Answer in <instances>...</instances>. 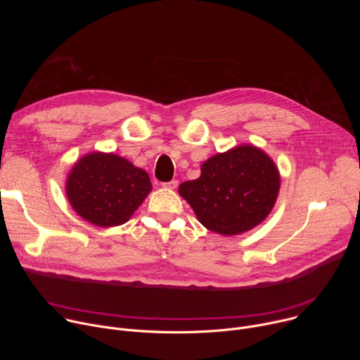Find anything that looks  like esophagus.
Segmentation results:
<instances>
[{
    "mask_svg": "<svg viewBox=\"0 0 360 360\" xmlns=\"http://www.w3.org/2000/svg\"><path fill=\"white\" fill-rule=\"evenodd\" d=\"M162 186H164V188H168V189H175V188L178 186V181H176V179H172V181H169V182H164Z\"/></svg>",
    "mask_w": 360,
    "mask_h": 360,
    "instance_id": "34e87169",
    "label": "esophagus"
}]
</instances>
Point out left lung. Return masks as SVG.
<instances>
[{"label": "left lung", "mask_w": 360, "mask_h": 360, "mask_svg": "<svg viewBox=\"0 0 360 360\" xmlns=\"http://www.w3.org/2000/svg\"><path fill=\"white\" fill-rule=\"evenodd\" d=\"M279 186L275 162L262 149L246 143L205 161L200 176L182 182L178 192L205 228L232 236L269 215Z\"/></svg>", "instance_id": "obj_1"}]
</instances>
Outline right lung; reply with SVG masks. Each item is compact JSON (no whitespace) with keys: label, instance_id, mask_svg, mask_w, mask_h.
<instances>
[{"label":"right lung","instance_id":"right-lung-1","mask_svg":"<svg viewBox=\"0 0 360 360\" xmlns=\"http://www.w3.org/2000/svg\"><path fill=\"white\" fill-rule=\"evenodd\" d=\"M152 185L148 174L115 153L91 152L82 157L67 178V198L85 221L102 226L125 224Z\"/></svg>","mask_w":360,"mask_h":360}]
</instances>
